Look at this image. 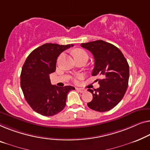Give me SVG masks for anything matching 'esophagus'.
Instances as JSON below:
<instances>
[{"label":"esophagus","instance_id":"esophagus-1","mask_svg":"<svg viewBox=\"0 0 150 150\" xmlns=\"http://www.w3.org/2000/svg\"><path fill=\"white\" fill-rule=\"evenodd\" d=\"M76 89L77 91H79L80 93H84V91H86L85 89H84V88H76Z\"/></svg>","mask_w":150,"mask_h":150}]
</instances>
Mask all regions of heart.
<instances>
[{
    "label": "heart",
    "mask_w": 150,
    "mask_h": 150,
    "mask_svg": "<svg viewBox=\"0 0 150 150\" xmlns=\"http://www.w3.org/2000/svg\"><path fill=\"white\" fill-rule=\"evenodd\" d=\"M73 55H74V57H75V59H76V58H79V57H88V55L87 53H86V52L85 51H84V50L80 49L74 50V51H73ZM81 78H82L81 75L78 76L76 77L73 78V81L74 82H78L79 79H81Z\"/></svg>",
    "instance_id": "1"
}]
</instances>
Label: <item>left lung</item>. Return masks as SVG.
I'll list each match as a JSON object with an SVG mask.
<instances>
[{
    "mask_svg": "<svg viewBox=\"0 0 150 150\" xmlns=\"http://www.w3.org/2000/svg\"><path fill=\"white\" fill-rule=\"evenodd\" d=\"M81 47L94 56L95 67L92 76L103 77L99 80L100 86L93 91V100L87 103L95 111L103 112L112 110L125 95L129 79V66L120 49L112 44L99 40L82 43Z\"/></svg>",
    "mask_w": 150,
    "mask_h": 150,
    "instance_id": "1",
    "label": "left lung"
}]
</instances>
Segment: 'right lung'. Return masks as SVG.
Returning a JSON list of instances; mask_svg holds the SVG:
<instances>
[{
  "label": "right lung",
  "instance_id": "right-lung-1",
  "mask_svg": "<svg viewBox=\"0 0 150 150\" xmlns=\"http://www.w3.org/2000/svg\"><path fill=\"white\" fill-rule=\"evenodd\" d=\"M73 45L47 43L34 49L22 67L20 84L23 95L32 110L42 116H51L62 111L67 95L75 88L52 85L49 74L56 70L58 56Z\"/></svg>",
  "mask_w": 150,
  "mask_h": 150
}]
</instances>
